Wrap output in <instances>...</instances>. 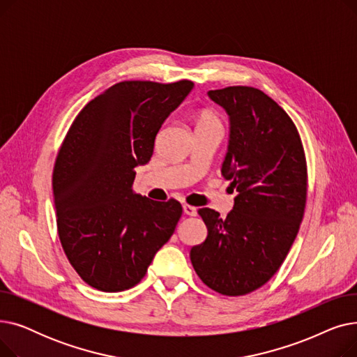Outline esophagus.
Masks as SVG:
<instances>
[{
  "instance_id": "34e87169",
  "label": "esophagus",
  "mask_w": 357,
  "mask_h": 357,
  "mask_svg": "<svg viewBox=\"0 0 357 357\" xmlns=\"http://www.w3.org/2000/svg\"><path fill=\"white\" fill-rule=\"evenodd\" d=\"M183 213H185L186 215H191V217H194V215H197V208H195V207H192V205L183 204Z\"/></svg>"
}]
</instances>
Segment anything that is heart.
Wrapping results in <instances>:
<instances>
[{"instance_id":"1","label":"heart","mask_w":357,"mask_h":357,"mask_svg":"<svg viewBox=\"0 0 357 357\" xmlns=\"http://www.w3.org/2000/svg\"><path fill=\"white\" fill-rule=\"evenodd\" d=\"M204 124H220V121L215 116L210 114V112H204L198 120V126H204Z\"/></svg>"}]
</instances>
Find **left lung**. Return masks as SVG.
<instances>
[{
	"label": "left lung",
	"mask_w": 357,
	"mask_h": 357,
	"mask_svg": "<svg viewBox=\"0 0 357 357\" xmlns=\"http://www.w3.org/2000/svg\"><path fill=\"white\" fill-rule=\"evenodd\" d=\"M208 97L230 119L221 175L237 195L226 218L198 211L208 234L190 257L208 288L238 296L265 285L284 264L304 217L307 162L294 121L265 92L227 86Z\"/></svg>",
	"instance_id": "obj_1"
}]
</instances>
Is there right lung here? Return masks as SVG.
I'll return each instance as SVG.
<instances>
[{
	"label": "right lung",
	"mask_w": 357,
	"mask_h": 357,
	"mask_svg": "<svg viewBox=\"0 0 357 357\" xmlns=\"http://www.w3.org/2000/svg\"><path fill=\"white\" fill-rule=\"evenodd\" d=\"M192 88L186 79L119 82L73 120L56 158L53 198L65 255L89 287L133 288L174 234L181 204L135 194V167L152 158L163 121Z\"/></svg>",
	"instance_id": "obj_1"
}]
</instances>
